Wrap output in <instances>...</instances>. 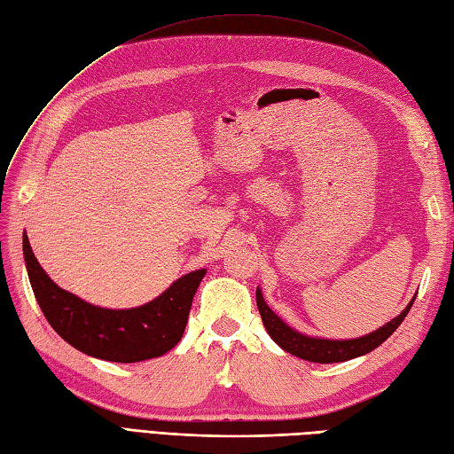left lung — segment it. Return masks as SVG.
Wrapping results in <instances>:
<instances>
[{"instance_id": "8db88e82", "label": "left lung", "mask_w": 454, "mask_h": 454, "mask_svg": "<svg viewBox=\"0 0 454 454\" xmlns=\"http://www.w3.org/2000/svg\"><path fill=\"white\" fill-rule=\"evenodd\" d=\"M414 299L416 297H412V301L406 305V309L401 312V315L395 317L391 322H387L386 326L378 328L376 332H370L368 335H363V338L340 341V340L310 338V335L299 333L297 330L289 328L287 324L280 317H278L269 305L264 303L261 289L257 287V307H259L264 328H266V332H269L270 338L289 355H295L303 360H310V363H320V364L345 363V360H351V358L363 356L370 351H374L376 347H380L395 330L401 326L404 317L409 315Z\"/></svg>"}]
</instances>
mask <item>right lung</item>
<instances>
[{"instance_id":"right-lung-1","label":"right lung","mask_w":454,"mask_h":454,"mask_svg":"<svg viewBox=\"0 0 454 454\" xmlns=\"http://www.w3.org/2000/svg\"><path fill=\"white\" fill-rule=\"evenodd\" d=\"M34 297L61 338L84 355L111 363H139L168 353L182 340L205 269L178 278L167 292L136 309H103L65 292L45 274L22 236Z\"/></svg>"}]
</instances>
